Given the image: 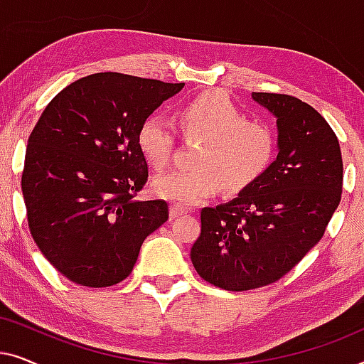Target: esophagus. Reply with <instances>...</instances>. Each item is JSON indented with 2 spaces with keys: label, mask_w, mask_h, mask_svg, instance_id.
Listing matches in <instances>:
<instances>
[{
  "label": "esophagus",
  "mask_w": 364,
  "mask_h": 364,
  "mask_svg": "<svg viewBox=\"0 0 364 364\" xmlns=\"http://www.w3.org/2000/svg\"><path fill=\"white\" fill-rule=\"evenodd\" d=\"M188 210H191V208L183 207V205H181V203H172V205H171V218L181 217V215H183V213H187Z\"/></svg>",
  "instance_id": "esophagus-1"
}]
</instances>
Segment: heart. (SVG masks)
Returning a JSON list of instances; mask_svg holds the SVG:
<instances>
[{
  "instance_id": "heart-1",
  "label": "heart",
  "mask_w": 364,
  "mask_h": 364,
  "mask_svg": "<svg viewBox=\"0 0 364 364\" xmlns=\"http://www.w3.org/2000/svg\"><path fill=\"white\" fill-rule=\"evenodd\" d=\"M178 126L186 139H200L191 171L159 176L152 182L159 197L178 203H196L218 188L240 192L270 168L277 154V136L267 124L250 121L223 91H208L188 99L178 109ZM137 144L154 168L171 162L177 131L171 119L151 114L141 122Z\"/></svg>"
}]
</instances>
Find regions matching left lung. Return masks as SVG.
I'll use <instances>...</instances> for the list:
<instances>
[{
  "mask_svg": "<svg viewBox=\"0 0 364 364\" xmlns=\"http://www.w3.org/2000/svg\"><path fill=\"white\" fill-rule=\"evenodd\" d=\"M252 97L277 117V161L237 198L202 208L191 248L198 275L228 291L285 277L321 240L343 191L340 142L325 117L288 94Z\"/></svg>",
  "mask_w": 364,
  "mask_h": 364,
  "instance_id": "left-lung-1",
  "label": "left lung"
}]
</instances>
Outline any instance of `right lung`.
<instances>
[{"label":"right lung","instance_id":"obj_1","mask_svg":"<svg viewBox=\"0 0 364 364\" xmlns=\"http://www.w3.org/2000/svg\"><path fill=\"white\" fill-rule=\"evenodd\" d=\"M183 82L97 73L44 109L21 176L29 232L48 262L77 285L112 287L131 275L142 243L168 218L166 200H137L149 168L141 122Z\"/></svg>","mask_w":364,"mask_h":364}]
</instances>
